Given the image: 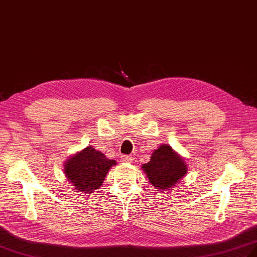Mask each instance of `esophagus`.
I'll return each instance as SVG.
<instances>
[{
	"label": "esophagus",
	"instance_id": "34e87169",
	"mask_svg": "<svg viewBox=\"0 0 257 257\" xmlns=\"http://www.w3.org/2000/svg\"><path fill=\"white\" fill-rule=\"evenodd\" d=\"M133 160H134V158L132 156H122L121 157L122 162H132Z\"/></svg>",
	"mask_w": 257,
	"mask_h": 257
}]
</instances>
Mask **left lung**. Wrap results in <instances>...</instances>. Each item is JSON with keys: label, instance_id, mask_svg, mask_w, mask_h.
Wrapping results in <instances>:
<instances>
[{"label": "left lung", "instance_id": "obj_1", "mask_svg": "<svg viewBox=\"0 0 257 257\" xmlns=\"http://www.w3.org/2000/svg\"><path fill=\"white\" fill-rule=\"evenodd\" d=\"M152 187L160 192L172 190L188 173L183 157L169 145H160L150 157V161L141 167Z\"/></svg>", "mask_w": 257, "mask_h": 257}]
</instances>
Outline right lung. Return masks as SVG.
Segmentation results:
<instances>
[{
	"instance_id": "1",
	"label": "right lung",
	"mask_w": 257,
	"mask_h": 257,
	"mask_svg": "<svg viewBox=\"0 0 257 257\" xmlns=\"http://www.w3.org/2000/svg\"><path fill=\"white\" fill-rule=\"evenodd\" d=\"M116 165V160L108 159L102 152L87 146L65 161L64 173L76 192L90 194L100 187L107 172Z\"/></svg>"
}]
</instances>
